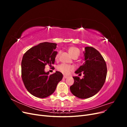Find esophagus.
Here are the masks:
<instances>
[{"instance_id": "esophagus-1", "label": "esophagus", "mask_w": 127, "mask_h": 127, "mask_svg": "<svg viewBox=\"0 0 127 127\" xmlns=\"http://www.w3.org/2000/svg\"><path fill=\"white\" fill-rule=\"evenodd\" d=\"M68 78V76H64V78L66 79V78Z\"/></svg>"}]
</instances>
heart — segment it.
Segmentation results:
<instances>
[{"label":"heart","mask_w":127,"mask_h":127,"mask_svg":"<svg viewBox=\"0 0 127 127\" xmlns=\"http://www.w3.org/2000/svg\"><path fill=\"white\" fill-rule=\"evenodd\" d=\"M68 52L70 55L73 57L74 56L78 57L80 54V51L79 49L76 47H70L68 49ZM60 52L58 53L56 56V60H58L59 57ZM58 69L61 73H63L64 75H69L70 72L74 70V67L71 66V65H68L66 64H61L58 67Z\"/></svg>","instance_id":"b5f03b06"}]
</instances>
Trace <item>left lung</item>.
<instances>
[{
    "label": "left lung",
    "instance_id": "obj_1",
    "mask_svg": "<svg viewBox=\"0 0 127 127\" xmlns=\"http://www.w3.org/2000/svg\"><path fill=\"white\" fill-rule=\"evenodd\" d=\"M84 63L75 71L77 74L82 72V79L73 77L74 83L70 87L71 93L79 98H90L97 94L105 83L107 68L106 63L96 49L85 47L83 52Z\"/></svg>",
    "mask_w": 127,
    "mask_h": 127
}]
</instances>
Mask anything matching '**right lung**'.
<instances>
[{
	"mask_svg": "<svg viewBox=\"0 0 127 127\" xmlns=\"http://www.w3.org/2000/svg\"><path fill=\"white\" fill-rule=\"evenodd\" d=\"M56 48V43L43 42L30 49L23 57V82L27 90L34 96H49L54 93L58 84L63 79V75L59 71L49 75V71H44L46 64H54L58 53Z\"/></svg>",
	"mask_w": 127,
	"mask_h": 127,
	"instance_id": "right-lung-1",
	"label": "right lung"
}]
</instances>
